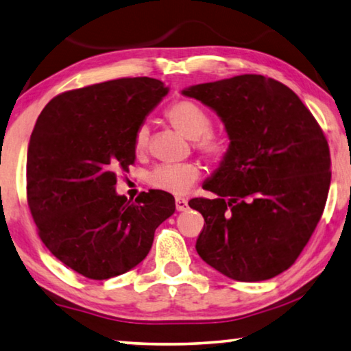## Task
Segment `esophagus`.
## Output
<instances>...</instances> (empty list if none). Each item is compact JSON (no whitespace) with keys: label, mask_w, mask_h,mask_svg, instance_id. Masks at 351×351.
Wrapping results in <instances>:
<instances>
[{"label":"esophagus","mask_w":351,"mask_h":351,"mask_svg":"<svg viewBox=\"0 0 351 351\" xmlns=\"http://www.w3.org/2000/svg\"><path fill=\"white\" fill-rule=\"evenodd\" d=\"M176 208L177 211H185L188 208V200L183 197H177L176 199Z\"/></svg>","instance_id":"obj_1"}]
</instances>
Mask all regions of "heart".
Instances as JSON below:
<instances>
[{
    "label": "heart",
    "instance_id": "heart-1",
    "mask_svg": "<svg viewBox=\"0 0 351 351\" xmlns=\"http://www.w3.org/2000/svg\"><path fill=\"white\" fill-rule=\"evenodd\" d=\"M166 119L176 130L193 140L194 147L208 160L219 165L227 158L230 146L226 138L215 134L213 118L210 112L191 99H179L168 107ZM149 145V128L141 124L134 135V151L136 155L146 152ZM200 166L197 163H165L158 165L147 176L149 185L171 194H185L199 180Z\"/></svg>",
    "mask_w": 351,
    "mask_h": 351
}]
</instances>
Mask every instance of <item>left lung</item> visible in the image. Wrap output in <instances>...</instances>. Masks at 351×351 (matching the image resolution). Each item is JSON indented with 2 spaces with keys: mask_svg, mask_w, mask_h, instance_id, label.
<instances>
[{
  "mask_svg": "<svg viewBox=\"0 0 351 351\" xmlns=\"http://www.w3.org/2000/svg\"><path fill=\"white\" fill-rule=\"evenodd\" d=\"M219 114L227 158L189 206L204 216L196 250L238 281L285 272L324 213L331 182L328 141L294 91L261 74H241L182 91Z\"/></svg>",
  "mask_w": 351,
  "mask_h": 351,
  "instance_id": "obj_1",
  "label": "left lung"
}]
</instances>
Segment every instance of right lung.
I'll return each instance as SVG.
<instances>
[{
	"label": "right lung",
	"mask_w": 351,
	"mask_h": 351,
	"mask_svg": "<svg viewBox=\"0 0 351 351\" xmlns=\"http://www.w3.org/2000/svg\"><path fill=\"white\" fill-rule=\"evenodd\" d=\"M168 95L151 77H123L57 95L40 113L26 163V191L43 244L91 280L125 274L145 260L172 194L151 189L130 202L114 191L135 163L134 135Z\"/></svg>",
	"instance_id": "right-lung-1"
}]
</instances>
